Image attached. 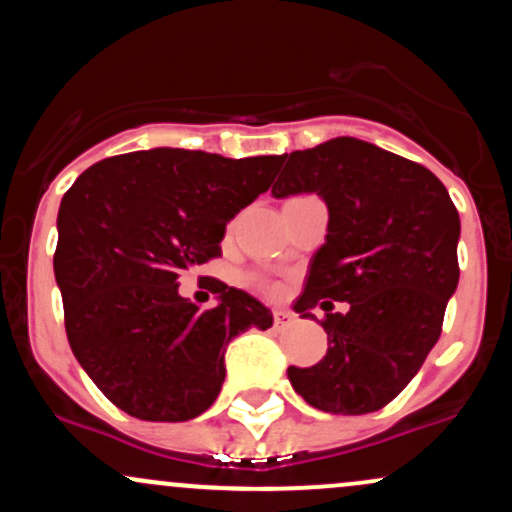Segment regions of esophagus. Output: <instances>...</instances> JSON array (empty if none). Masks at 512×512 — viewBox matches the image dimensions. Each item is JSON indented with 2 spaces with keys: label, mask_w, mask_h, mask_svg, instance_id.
<instances>
[{
  "label": "esophagus",
  "mask_w": 512,
  "mask_h": 512,
  "mask_svg": "<svg viewBox=\"0 0 512 512\" xmlns=\"http://www.w3.org/2000/svg\"><path fill=\"white\" fill-rule=\"evenodd\" d=\"M272 316H274V325H277V328H286V325L294 323V313L286 311V308H274Z\"/></svg>",
  "instance_id": "1"
}]
</instances>
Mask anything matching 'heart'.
<instances>
[{"mask_svg": "<svg viewBox=\"0 0 512 512\" xmlns=\"http://www.w3.org/2000/svg\"><path fill=\"white\" fill-rule=\"evenodd\" d=\"M252 284H255L257 289H260L262 294H267V296H279V294H282V286H279L277 282H267V279L255 277V279H252Z\"/></svg>", "mask_w": 512, "mask_h": 512, "instance_id": "b5f03b06", "label": "heart"}]
</instances>
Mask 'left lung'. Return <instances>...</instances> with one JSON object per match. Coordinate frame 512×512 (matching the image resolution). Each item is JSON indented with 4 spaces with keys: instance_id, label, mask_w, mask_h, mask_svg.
Masks as SVG:
<instances>
[{
    "instance_id": "8db88e82",
    "label": "left lung",
    "mask_w": 512,
    "mask_h": 512,
    "mask_svg": "<svg viewBox=\"0 0 512 512\" xmlns=\"http://www.w3.org/2000/svg\"><path fill=\"white\" fill-rule=\"evenodd\" d=\"M284 157L272 194L316 192L330 216L294 303L301 318L323 308L328 352L286 374L318 411L374 413L406 389L440 338L459 282V213L428 167L364 140L333 138ZM333 300L351 311L330 314Z\"/></svg>"
}]
</instances>
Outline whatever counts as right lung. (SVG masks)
<instances>
[{"instance_id": "add662e5", "label": "right lung", "mask_w": 512, "mask_h": 512, "mask_svg": "<svg viewBox=\"0 0 512 512\" xmlns=\"http://www.w3.org/2000/svg\"><path fill=\"white\" fill-rule=\"evenodd\" d=\"M279 155L230 160L155 148L106 157L67 189L53 269L77 362L121 411L182 423L216 401L228 342L272 313L216 282L199 311L177 291L187 269L221 255L226 223L267 192Z\"/></svg>"}]
</instances>
